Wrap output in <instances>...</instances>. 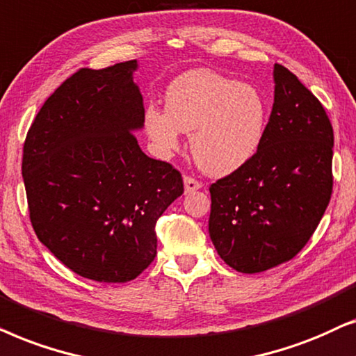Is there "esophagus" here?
<instances>
[{"mask_svg":"<svg viewBox=\"0 0 356 356\" xmlns=\"http://www.w3.org/2000/svg\"><path fill=\"white\" fill-rule=\"evenodd\" d=\"M184 187H186V192L187 193H192L198 191V188H202V184L197 181V179L191 177V175H187V177H184Z\"/></svg>","mask_w":356,"mask_h":356,"instance_id":"obj_1","label":"esophagus"}]
</instances>
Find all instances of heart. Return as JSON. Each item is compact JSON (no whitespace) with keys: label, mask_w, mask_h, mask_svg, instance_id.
<instances>
[{"label":"heart","mask_w":356,"mask_h":356,"mask_svg":"<svg viewBox=\"0 0 356 356\" xmlns=\"http://www.w3.org/2000/svg\"><path fill=\"white\" fill-rule=\"evenodd\" d=\"M165 111L148 106L143 127L156 153L169 158L192 134L191 151L203 172L227 175L244 168L262 143L267 102L259 89L211 70L179 76L165 91Z\"/></svg>","instance_id":"b5f03b06"}]
</instances>
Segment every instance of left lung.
<instances>
[{
    "label": "left lung",
    "instance_id": "obj_1",
    "mask_svg": "<svg viewBox=\"0 0 356 356\" xmlns=\"http://www.w3.org/2000/svg\"><path fill=\"white\" fill-rule=\"evenodd\" d=\"M275 99L257 153L210 186L208 231L216 252L243 273L295 257L332 195V123L317 97L275 63Z\"/></svg>",
    "mask_w": 356,
    "mask_h": 356
}]
</instances>
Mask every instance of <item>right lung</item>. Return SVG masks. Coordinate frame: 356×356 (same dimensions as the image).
Masks as SVG:
<instances>
[{"label": "right lung", "instance_id": "obj_1", "mask_svg": "<svg viewBox=\"0 0 356 356\" xmlns=\"http://www.w3.org/2000/svg\"><path fill=\"white\" fill-rule=\"evenodd\" d=\"M136 60L71 74L27 131L22 177L32 227L61 264L94 282L134 280L156 257V221L182 175L148 158Z\"/></svg>", "mask_w": 356, "mask_h": 356}]
</instances>
